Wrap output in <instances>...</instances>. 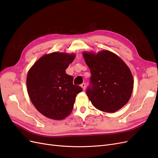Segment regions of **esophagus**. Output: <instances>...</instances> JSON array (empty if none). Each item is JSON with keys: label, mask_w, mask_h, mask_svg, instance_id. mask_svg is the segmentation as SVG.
I'll use <instances>...</instances> for the list:
<instances>
[{"label": "esophagus", "mask_w": 158, "mask_h": 158, "mask_svg": "<svg viewBox=\"0 0 158 158\" xmlns=\"http://www.w3.org/2000/svg\"><path fill=\"white\" fill-rule=\"evenodd\" d=\"M81 87L83 88V90H85V87H86V84H85V83H83L81 85Z\"/></svg>", "instance_id": "esophagus-1"}]
</instances>
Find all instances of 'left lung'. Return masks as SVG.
I'll use <instances>...</instances> for the list:
<instances>
[{
    "instance_id": "1",
    "label": "left lung",
    "mask_w": 158,
    "mask_h": 158,
    "mask_svg": "<svg viewBox=\"0 0 158 158\" xmlns=\"http://www.w3.org/2000/svg\"><path fill=\"white\" fill-rule=\"evenodd\" d=\"M91 77L86 93L93 106L106 112L124 106L131 97L133 77L128 67L116 54L102 51L97 55L84 53Z\"/></svg>"
}]
</instances>
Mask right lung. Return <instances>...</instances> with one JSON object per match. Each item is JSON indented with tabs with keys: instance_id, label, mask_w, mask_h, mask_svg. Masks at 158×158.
Wrapping results in <instances>:
<instances>
[{
	"instance_id": "right-lung-1",
	"label": "right lung",
	"mask_w": 158,
	"mask_h": 158,
	"mask_svg": "<svg viewBox=\"0 0 158 158\" xmlns=\"http://www.w3.org/2000/svg\"><path fill=\"white\" fill-rule=\"evenodd\" d=\"M74 54L54 52L45 55L29 70L27 91L32 104L48 118L62 120L73 110L76 95L83 89L73 83L65 69L75 59Z\"/></svg>"
}]
</instances>
